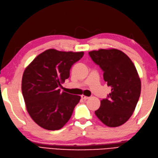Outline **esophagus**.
<instances>
[{"instance_id":"obj_1","label":"esophagus","mask_w":158,"mask_h":158,"mask_svg":"<svg viewBox=\"0 0 158 158\" xmlns=\"http://www.w3.org/2000/svg\"><path fill=\"white\" fill-rule=\"evenodd\" d=\"M81 98H82L83 100H88V99L89 98V97L84 96V95H81Z\"/></svg>"}]
</instances>
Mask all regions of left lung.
I'll use <instances>...</instances> for the list:
<instances>
[{
    "label": "left lung",
    "mask_w": 158,
    "mask_h": 158,
    "mask_svg": "<svg viewBox=\"0 0 158 158\" xmlns=\"http://www.w3.org/2000/svg\"><path fill=\"white\" fill-rule=\"evenodd\" d=\"M89 54L102 69L104 81L111 87V92L101 101L95 114L109 127L121 126L131 117L141 94V80L135 66L118 49H100Z\"/></svg>",
    "instance_id": "left-lung-1"
}]
</instances>
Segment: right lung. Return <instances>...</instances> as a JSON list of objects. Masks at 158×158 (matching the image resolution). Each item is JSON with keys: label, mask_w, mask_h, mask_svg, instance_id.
<instances>
[{"label": "right lung", "mask_w": 158, "mask_h": 158, "mask_svg": "<svg viewBox=\"0 0 158 158\" xmlns=\"http://www.w3.org/2000/svg\"><path fill=\"white\" fill-rule=\"evenodd\" d=\"M83 52L46 50L34 58L22 78V94L27 110L36 123L45 130H58L71 118L79 96L60 92L74 63Z\"/></svg>", "instance_id": "add662e5"}]
</instances>
